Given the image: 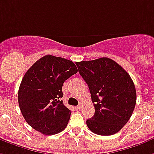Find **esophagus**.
Wrapping results in <instances>:
<instances>
[{
  "label": "esophagus",
  "instance_id": "34e87169",
  "mask_svg": "<svg viewBox=\"0 0 154 154\" xmlns=\"http://www.w3.org/2000/svg\"><path fill=\"white\" fill-rule=\"evenodd\" d=\"M82 108H83V104L82 103H79V105L77 106V109H79V110H81V109H82Z\"/></svg>",
  "mask_w": 154,
  "mask_h": 154
}]
</instances>
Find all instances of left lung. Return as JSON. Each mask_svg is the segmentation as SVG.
I'll return each instance as SVG.
<instances>
[{"label": "left lung", "mask_w": 154, "mask_h": 154, "mask_svg": "<svg viewBox=\"0 0 154 154\" xmlns=\"http://www.w3.org/2000/svg\"><path fill=\"white\" fill-rule=\"evenodd\" d=\"M78 72L90 89L94 115L86 120L92 132L116 134L129 121L136 103L134 82L127 72L111 59L77 62Z\"/></svg>", "instance_id": "left-lung-1"}]
</instances>
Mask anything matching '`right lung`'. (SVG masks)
Here are the masks:
<instances>
[{
  "label": "right lung",
  "mask_w": 154,
  "mask_h": 154,
  "mask_svg": "<svg viewBox=\"0 0 154 154\" xmlns=\"http://www.w3.org/2000/svg\"><path fill=\"white\" fill-rule=\"evenodd\" d=\"M77 72L71 60L47 54L28 69L23 77L19 105L25 121L44 135H54L65 129L71 110L64 106L63 82Z\"/></svg>",
  "instance_id": "right-lung-1"
}]
</instances>
